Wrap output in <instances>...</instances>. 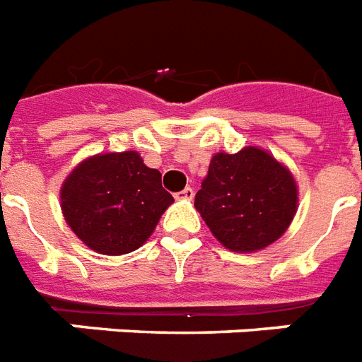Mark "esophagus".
Listing matches in <instances>:
<instances>
[{
	"instance_id": "esophagus-1",
	"label": "esophagus",
	"mask_w": 362,
	"mask_h": 362,
	"mask_svg": "<svg viewBox=\"0 0 362 362\" xmlns=\"http://www.w3.org/2000/svg\"><path fill=\"white\" fill-rule=\"evenodd\" d=\"M175 198H177V199H192V198H194V189H192V187H187V189H183L181 192H177V194H175Z\"/></svg>"
}]
</instances>
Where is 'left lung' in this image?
Segmentation results:
<instances>
[{
  "label": "left lung",
  "instance_id": "left-lung-1",
  "mask_svg": "<svg viewBox=\"0 0 362 362\" xmlns=\"http://www.w3.org/2000/svg\"><path fill=\"white\" fill-rule=\"evenodd\" d=\"M194 205L224 247L254 252L288 230L297 209V187L269 153L245 147L235 155L216 153L211 158Z\"/></svg>",
  "mask_w": 362,
  "mask_h": 362
}]
</instances>
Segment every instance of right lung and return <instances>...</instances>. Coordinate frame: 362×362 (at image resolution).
<instances>
[{
  "label": "right lung",
  "mask_w": 362,
  "mask_h": 362,
  "mask_svg": "<svg viewBox=\"0 0 362 362\" xmlns=\"http://www.w3.org/2000/svg\"><path fill=\"white\" fill-rule=\"evenodd\" d=\"M172 202L160 172L136 151L83 160L62 189L66 224L89 248L108 256L141 247Z\"/></svg>",
  "instance_id": "add662e5"
}]
</instances>
